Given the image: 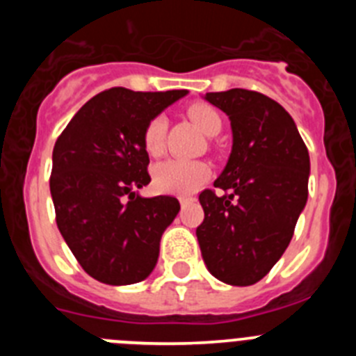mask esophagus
<instances>
[{"label":"esophagus","mask_w":356,"mask_h":356,"mask_svg":"<svg viewBox=\"0 0 356 356\" xmlns=\"http://www.w3.org/2000/svg\"><path fill=\"white\" fill-rule=\"evenodd\" d=\"M193 197H180V205H181V209H185V207L187 205H191V203H193Z\"/></svg>","instance_id":"esophagus-1"}]
</instances>
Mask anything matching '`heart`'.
I'll return each instance as SVG.
<instances>
[{
  "label": "heart",
  "mask_w": 356,
  "mask_h": 356,
  "mask_svg": "<svg viewBox=\"0 0 356 356\" xmlns=\"http://www.w3.org/2000/svg\"><path fill=\"white\" fill-rule=\"evenodd\" d=\"M187 115L196 122L203 134L217 135L221 131V115L207 103H193L187 108ZM165 130H168V119L163 115H156L147 122L143 137L144 149L147 155L159 156L162 153ZM209 165L201 160L169 159L156 163L153 168V185L160 193L193 194L209 178Z\"/></svg>",
  "instance_id": "1"
}]
</instances>
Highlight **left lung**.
I'll return each mask as SVG.
<instances>
[{
	"mask_svg": "<svg viewBox=\"0 0 356 356\" xmlns=\"http://www.w3.org/2000/svg\"><path fill=\"white\" fill-rule=\"evenodd\" d=\"M232 124V153L213 187L200 194L196 235L207 269L228 285H253L287 250L308 197L310 156L294 119L271 97L246 89L207 92Z\"/></svg>",
	"mask_w": 356,
	"mask_h": 356,
	"instance_id": "1",
	"label": "left lung"
}]
</instances>
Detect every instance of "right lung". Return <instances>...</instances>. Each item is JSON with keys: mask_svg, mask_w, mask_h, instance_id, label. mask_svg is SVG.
Masks as SVG:
<instances>
[{"mask_svg": "<svg viewBox=\"0 0 356 356\" xmlns=\"http://www.w3.org/2000/svg\"><path fill=\"white\" fill-rule=\"evenodd\" d=\"M187 90H103L78 110L53 147L49 178L56 226L87 275L106 285L143 282L160 238L180 212L171 196L143 197L151 181L147 122Z\"/></svg>", "mask_w": 356, "mask_h": 356, "instance_id": "right-lung-1", "label": "right lung"}]
</instances>
